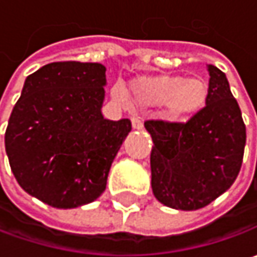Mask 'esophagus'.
Returning a JSON list of instances; mask_svg holds the SVG:
<instances>
[{
    "label": "esophagus",
    "mask_w": 257,
    "mask_h": 257,
    "mask_svg": "<svg viewBox=\"0 0 257 257\" xmlns=\"http://www.w3.org/2000/svg\"><path fill=\"white\" fill-rule=\"evenodd\" d=\"M132 125H133V128H136V130L143 128V123H142V120L139 117H133L132 118Z\"/></svg>",
    "instance_id": "1"
}]
</instances>
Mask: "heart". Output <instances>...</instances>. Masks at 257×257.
Returning <instances> with one entry per match:
<instances>
[{
	"label": "heart",
	"instance_id": "1",
	"mask_svg": "<svg viewBox=\"0 0 257 257\" xmlns=\"http://www.w3.org/2000/svg\"><path fill=\"white\" fill-rule=\"evenodd\" d=\"M132 93L136 101L143 105L164 104V110L170 118H187L200 111L209 95L206 81L199 77L183 75H150L140 77L132 83ZM123 97L120 88L115 90Z\"/></svg>",
	"mask_w": 257,
	"mask_h": 257
}]
</instances>
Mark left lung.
Instances as JSON below:
<instances>
[{"instance_id": "left-lung-1", "label": "left lung", "mask_w": 257, "mask_h": 257, "mask_svg": "<svg viewBox=\"0 0 257 257\" xmlns=\"http://www.w3.org/2000/svg\"><path fill=\"white\" fill-rule=\"evenodd\" d=\"M206 105L186 123L149 120L152 189L177 210H197L230 189L240 172L246 125L226 74L209 64Z\"/></svg>"}]
</instances>
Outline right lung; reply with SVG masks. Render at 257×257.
Returning <instances> with one entry per match:
<instances>
[{
  "label": "right lung",
  "instance_id": "add662e5",
  "mask_svg": "<svg viewBox=\"0 0 257 257\" xmlns=\"http://www.w3.org/2000/svg\"><path fill=\"white\" fill-rule=\"evenodd\" d=\"M105 67L58 61L25 78L5 132V152L18 184L57 209L94 202L132 121L101 114Z\"/></svg>",
  "mask_w": 257,
  "mask_h": 257
}]
</instances>
